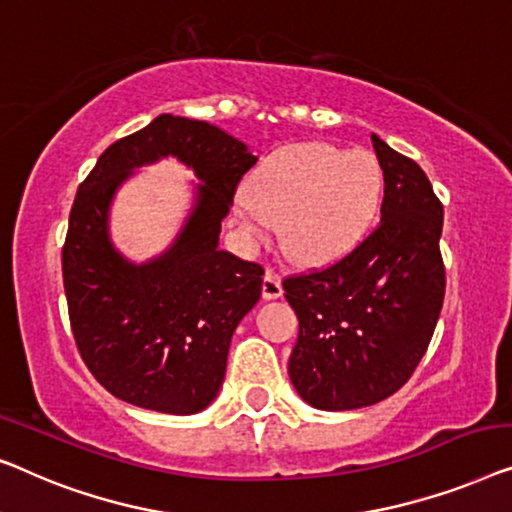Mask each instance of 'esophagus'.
<instances>
[{"instance_id":"esophagus-1","label":"esophagus","mask_w":512,"mask_h":512,"mask_svg":"<svg viewBox=\"0 0 512 512\" xmlns=\"http://www.w3.org/2000/svg\"><path fill=\"white\" fill-rule=\"evenodd\" d=\"M262 297H264L266 301L283 297V280H280L278 273H273V271H266V273H264Z\"/></svg>"}]
</instances>
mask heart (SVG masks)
<instances>
[{
	"label": "heart",
	"mask_w": 512,
	"mask_h": 512,
	"mask_svg": "<svg viewBox=\"0 0 512 512\" xmlns=\"http://www.w3.org/2000/svg\"><path fill=\"white\" fill-rule=\"evenodd\" d=\"M246 199L239 213L250 232L278 225L292 262L322 266L350 255L369 236L383 208L385 171L371 150L290 143L257 164Z\"/></svg>",
	"instance_id": "heart-1"
}]
</instances>
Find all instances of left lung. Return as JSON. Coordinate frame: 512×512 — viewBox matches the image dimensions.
Instances as JSON below:
<instances>
[{"instance_id":"left-lung-1","label":"left lung","mask_w":512,"mask_h":512,"mask_svg":"<svg viewBox=\"0 0 512 512\" xmlns=\"http://www.w3.org/2000/svg\"><path fill=\"white\" fill-rule=\"evenodd\" d=\"M371 141L385 171L378 229L341 262L283 283L299 318L287 373L320 410L392 397L427 352L443 306L441 201L413 160Z\"/></svg>"}]
</instances>
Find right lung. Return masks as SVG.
<instances>
[{
    "instance_id": "add662e5",
    "label": "right lung",
    "mask_w": 512,
    "mask_h": 512,
    "mask_svg": "<svg viewBox=\"0 0 512 512\" xmlns=\"http://www.w3.org/2000/svg\"><path fill=\"white\" fill-rule=\"evenodd\" d=\"M192 168L193 206L160 256L134 263L110 239L114 194L136 168ZM257 157L204 120L162 113L115 141L78 187L62 250L69 320L83 362L113 397L194 415L218 397L229 343L262 294V266L220 250L236 185Z\"/></svg>"
}]
</instances>
